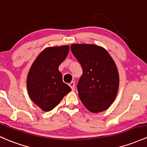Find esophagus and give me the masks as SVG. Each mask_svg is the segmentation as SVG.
I'll list each match as a JSON object with an SVG mask.
<instances>
[{
	"label": "esophagus",
	"instance_id": "34e87169",
	"mask_svg": "<svg viewBox=\"0 0 147 147\" xmlns=\"http://www.w3.org/2000/svg\"><path fill=\"white\" fill-rule=\"evenodd\" d=\"M69 86H70L71 88H72V91H74V90H75V82H70V83L69 84Z\"/></svg>",
	"mask_w": 147,
	"mask_h": 147
}]
</instances>
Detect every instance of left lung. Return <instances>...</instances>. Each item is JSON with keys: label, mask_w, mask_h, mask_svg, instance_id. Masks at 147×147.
Instances as JSON below:
<instances>
[{"label": "left lung", "mask_w": 147, "mask_h": 147, "mask_svg": "<svg viewBox=\"0 0 147 147\" xmlns=\"http://www.w3.org/2000/svg\"><path fill=\"white\" fill-rule=\"evenodd\" d=\"M71 51L82 67L79 97L88 110L98 113L114 102L119 85L117 65L105 49L96 45L72 44Z\"/></svg>", "instance_id": "obj_1"}]
</instances>
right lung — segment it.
<instances>
[{
    "label": "right lung",
    "instance_id": "1",
    "mask_svg": "<svg viewBox=\"0 0 147 147\" xmlns=\"http://www.w3.org/2000/svg\"><path fill=\"white\" fill-rule=\"evenodd\" d=\"M70 47L67 45L45 49L38 56L27 77L29 96L45 112L56 107L71 91L64 83L59 66L65 59Z\"/></svg>",
    "mask_w": 147,
    "mask_h": 147
}]
</instances>
